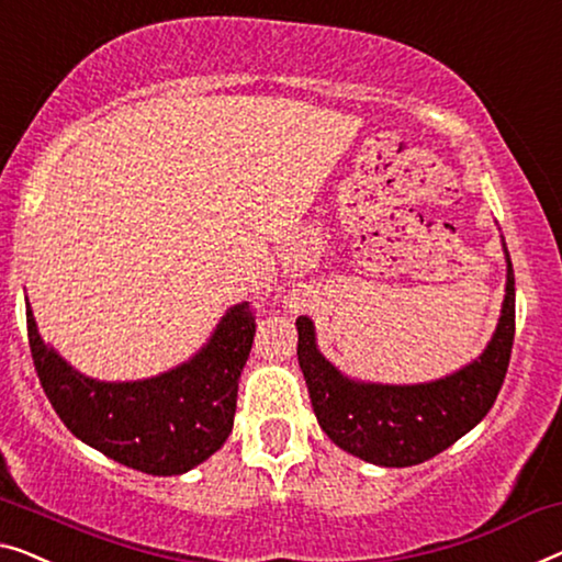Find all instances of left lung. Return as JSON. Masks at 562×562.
Masks as SVG:
<instances>
[{
    "mask_svg": "<svg viewBox=\"0 0 562 562\" xmlns=\"http://www.w3.org/2000/svg\"><path fill=\"white\" fill-rule=\"evenodd\" d=\"M513 340L515 272L509 255L507 295L487 350L447 379L418 386L350 381L321 356L313 321L297 317V361L317 424L342 451L381 467L422 464L474 429L505 383Z\"/></svg>",
    "mask_w": 562,
    "mask_h": 562,
    "instance_id": "8db88e82",
    "label": "left lung"
}]
</instances>
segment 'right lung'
<instances>
[{"instance_id": "add662e5", "label": "right lung", "mask_w": 562, "mask_h": 562, "mask_svg": "<svg viewBox=\"0 0 562 562\" xmlns=\"http://www.w3.org/2000/svg\"><path fill=\"white\" fill-rule=\"evenodd\" d=\"M255 330L249 303L234 305L189 363L156 379L103 383L86 379L42 342L27 305L32 363L55 414L80 441L156 476L189 472L227 441Z\"/></svg>"}]
</instances>
